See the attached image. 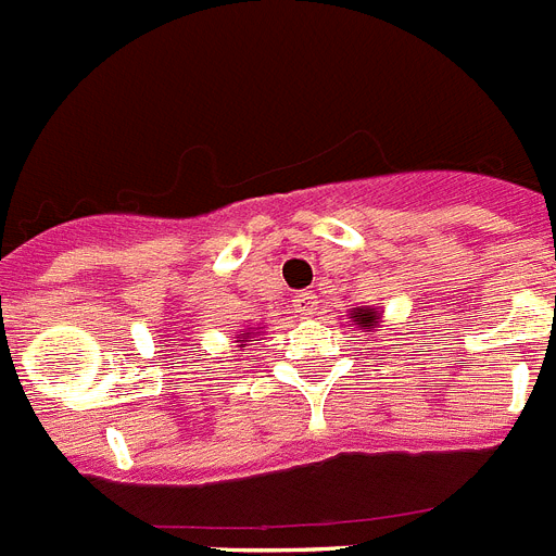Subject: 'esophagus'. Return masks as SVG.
I'll return each instance as SVG.
<instances>
[{
  "label": "esophagus",
  "instance_id": "esophagus-1",
  "mask_svg": "<svg viewBox=\"0 0 556 556\" xmlns=\"http://www.w3.org/2000/svg\"><path fill=\"white\" fill-rule=\"evenodd\" d=\"M292 309H295L298 315H315V312H318V301H315L312 292H298V295L292 298Z\"/></svg>",
  "mask_w": 556,
  "mask_h": 556
}]
</instances>
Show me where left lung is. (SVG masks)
I'll list each match as a JSON object with an SVG mask.
<instances>
[{
    "mask_svg": "<svg viewBox=\"0 0 556 556\" xmlns=\"http://www.w3.org/2000/svg\"><path fill=\"white\" fill-rule=\"evenodd\" d=\"M352 318H355L357 324H364L366 332H369L371 327H378V320H380L378 315H375V312H371V309H357L355 315H352Z\"/></svg>",
    "mask_w": 556,
    "mask_h": 556,
    "instance_id": "8db88e82",
    "label": "left lung"
}]
</instances>
